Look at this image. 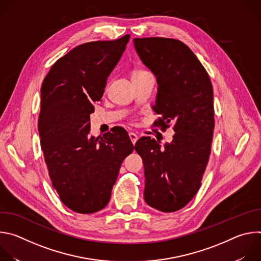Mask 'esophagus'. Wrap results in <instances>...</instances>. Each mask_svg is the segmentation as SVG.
Listing matches in <instances>:
<instances>
[{
    "label": "esophagus",
    "mask_w": 261,
    "mask_h": 261,
    "mask_svg": "<svg viewBox=\"0 0 261 261\" xmlns=\"http://www.w3.org/2000/svg\"><path fill=\"white\" fill-rule=\"evenodd\" d=\"M129 137H130V139H131V141H132V143L135 144L136 141H137V139H138V136H137L135 133L130 132V133H129Z\"/></svg>",
    "instance_id": "esophagus-1"
}]
</instances>
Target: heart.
<instances>
[{
  "instance_id": "1",
  "label": "heart",
  "mask_w": 261,
  "mask_h": 261,
  "mask_svg": "<svg viewBox=\"0 0 261 261\" xmlns=\"http://www.w3.org/2000/svg\"><path fill=\"white\" fill-rule=\"evenodd\" d=\"M141 71H142V70H135L132 74H136V73H139V72H141Z\"/></svg>"
}]
</instances>
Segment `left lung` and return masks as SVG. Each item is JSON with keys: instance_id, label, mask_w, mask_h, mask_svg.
<instances>
[{"instance_id": "obj_1", "label": "left lung", "mask_w": 261, "mask_h": 261, "mask_svg": "<svg viewBox=\"0 0 261 261\" xmlns=\"http://www.w3.org/2000/svg\"><path fill=\"white\" fill-rule=\"evenodd\" d=\"M142 63L157 79L154 125H172L173 139L164 147L141 137L135 151L143 161L145 202L164 213L180 210L198 192L211 155L215 127L213 87L193 51L181 41L162 37L134 38Z\"/></svg>"}]
</instances>
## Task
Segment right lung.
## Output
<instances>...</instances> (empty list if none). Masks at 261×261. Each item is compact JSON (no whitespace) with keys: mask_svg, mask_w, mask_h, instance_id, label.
I'll use <instances>...</instances> for the list:
<instances>
[{"mask_svg":"<svg viewBox=\"0 0 261 261\" xmlns=\"http://www.w3.org/2000/svg\"><path fill=\"white\" fill-rule=\"evenodd\" d=\"M130 35L74 47L50 68L41 86L38 131L54 188L75 213L105 207L124 159L134 147L127 131L90 136V115Z\"/></svg>","mask_w":261,"mask_h":261,"instance_id":"1","label":"right lung"}]
</instances>
